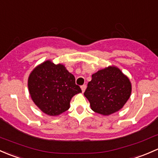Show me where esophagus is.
Here are the masks:
<instances>
[{
    "mask_svg": "<svg viewBox=\"0 0 158 158\" xmlns=\"http://www.w3.org/2000/svg\"><path fill=\"white\" fill-rule=\"evenodd\" d=\"M85 89H86V85H82V86H81V89H82V92H85Z\"/></svg>",
    "mask_w": 158,
    "mask_h": 158,
    "instance_id": "34e87169",
    "label": "esophagus"
}]
</instances>
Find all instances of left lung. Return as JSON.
<instances>
[{
  "mask_svg": "<svg viewBox=\"0 0 158 158\" xmlns=\"http://www.w3.org/2000/svg\"><path fill=\"white\" fill-rule=\"evenodd\" d=\"M131 83L120 69L109 66L92 74L84 95L91 109L102 115L122 109L130 98Z\"/></svg>",
  "mask_w": 158,
  "mask_h": 158,
  "instance_id": "obj_1",
  "label": "left lung"
}]
</instances>
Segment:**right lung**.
Here are the masks:
<instances>
[{
    "label": "right lung",
    "mask_w": 158,
    "mask_h": 158,
    "mask_svg": "<svg viewBox=\"0 0 158 158\" xmlns=\"http://www.w3.org/2000/svg\"><path fill=\"white\" fill-rule=\"evenodd\" d=\"M28 89L34 104L49 116L67 111L72 98L82 92L64 65L54 64L51 60L44 61L30 73Z\"/></svg>",
    "instance_id": "1"
}]
</instances>
